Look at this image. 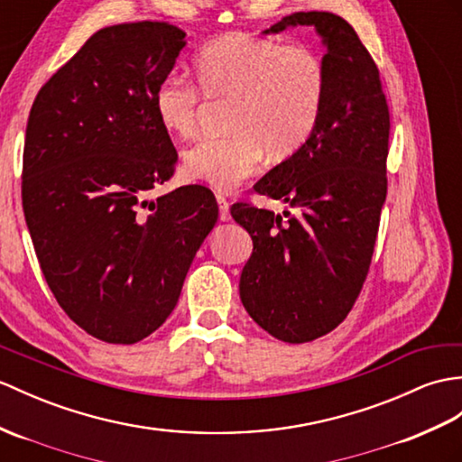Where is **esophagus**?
Wrapping results in <instances>:
<instances>
[{
    "instance_id": "obj_1",
    "label": "esophagus",
    "mask_w": 462,
    "mask_h": 462,
    "mask_svg": "<svg viewBox=\"0 0 462 462\" xmlns=\"http://www.w3.org/2000/svg\"><path fill=\"white\" fill-rule=\"evenodd\" d=\"M217 202H218V217H220V220L222 222H228L230 220V205H228V200L224 199L222 195H217Z\"/></svg>"
}]
</instances>
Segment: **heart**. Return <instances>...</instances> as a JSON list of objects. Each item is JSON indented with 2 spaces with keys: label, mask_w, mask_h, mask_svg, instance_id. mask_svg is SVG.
<instances>
[{
  "label": "heart",
  "mask_w": 462,
  "mask_h": 462,
  "mask_svg": "<svg viewBox=\"0 0 462 462\" xmlns=\"http://www.w3.org/2000/svg\"><path fill=\"white\" fill-rule=\"evenodd\" d=\"M195 84L169 74L152 96L155 120L173 137L199 127L200 96L228 100L220 137H205L182 153V173L217 190L252 177L263 152L287 159L313 135L325 108L328 72L320 52L301 41H277L226 31L192 59Z\"/></svg>",
  "instance_id": "heart-1"
}]
</instances>
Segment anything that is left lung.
<instances>
[{"label": "left lung", "mask_w": 462, "mask_h": 462, "mask_svg": "<svg viewBox=\"0 0 462 462\" xmlns=\"http://www.w3.org/2000/svg\"><path fill=\"white\" fill-rule=\"evenodd\" d=\"M289 25L323 35L327 100L309 142L254 189L295 214L252 202L230 214L254 242L240 277L245 310L277 340L301 345L335 330L366 282L388 192L390 110L376 62L348 21L297 12L267 31Z\"/></svg>", "instance_id": "8db88e82"}]
</instances>
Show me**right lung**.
Returning <instances> with one entry per match:
<instances>
[{"label": "right lung", "mask_w": 462, "mask_h": 462, "mask_svg": "<svg viewBox=\"0 0 462 462\" xmlns=\"http://www.w3.org/2000/svg\"><path fill=\"white\" fill-rule=\"evenodd\" d=\"M182 47L185 31L167 21L104 27L29 112L21 200L41 272L72 323L112 345L165 323L218 218L202 185L147 199L175 173L152 96Z\"/></svg>", "instance_id": "right-lung-1"}]
</instances>
